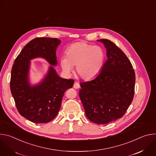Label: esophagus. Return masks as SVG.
<instances>
[{"label":"esophagus","mask_w":156,"mask_h":156,"mask_svg":"<svg viewBox=\"0 0 156 156\" xmlns=\"http://www.w3.org/2000/svg\"><path fill=\"white\" fill-rule=\"evenodd\" d=\"M80 84L75 81V82L74 83V84H73V87H74L75 89H78V88H80Z\"/></svg>","instance_id":"esophagus-1"}]
</instances>
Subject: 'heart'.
Masks as SVG:
<instances>
[{
	"label": "heart",
	"instance_id": "obj_1",
	"mask_svg": "<svg viewBox=\"0 0 156 156\" xmlns=\"http://www.w3.org/2000/svg\"><path fill=\"white\" fill-rule=\"evenodd\" d=\"M105 58L104 50L85 42H75L66 48L65 55L60 58L63 71L70 75L76 66V73L81 79L90 81L101 73Z\"/></svg>",
	"mask_w": 156,
	"mask_h": 156
}]
</instances>
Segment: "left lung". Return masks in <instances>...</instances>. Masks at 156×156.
<instances>
[{"mask_svg": "<svg viewBox=\"0 0 156 156\" xmlns=\"http://www.w3.org/2000/svg\"><path fill=\"white\" fill-rule=\"evenodd\" d=\"M105 48L107 60L99 75L80 83L79 96L90 121L106 124L122 118L135 93V73L123 52L108 39H99Z\"/></svg>", "mask_w": 156, "mask_h": 156, "instance_id": "1", "label": "left lung"}]
</instances>
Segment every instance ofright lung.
<instances>
[{
  "instance_id": "obj_1",
  "label": "right lung",
  "mask_w": 156,
  "mask_h": 156,
  "mask_svg": "<svg viewBox=\"0 0 156 156\" xmlns=\"http://www.w3.org/2000/svg\"><path fill=\"white\" fill-rule=\"evenodd\" d=\"M61 41L37 37L29 42L16 58L12 66L10 91L21 116L35 123H46L58 114L62 98L72 87L73 79L60 77L53 66L57 65L56 50ZM42 58L51 65L43 80L31 85L29 80L30 60Z\"/></svg>"
}]
</instances>
